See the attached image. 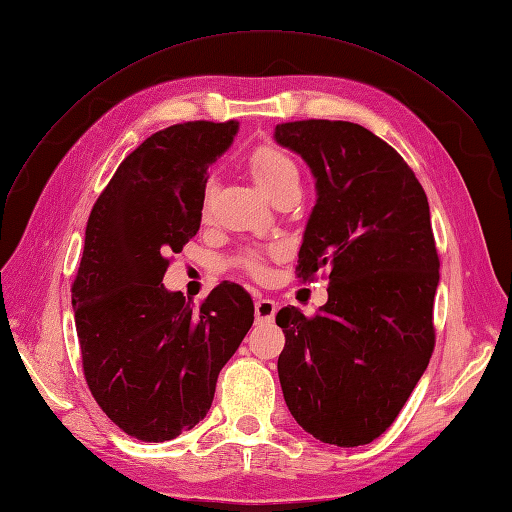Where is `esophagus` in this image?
Wrapping results in <instances>:
<instances>
[{"label":"esophagus","instance_id":"esophagus-1","mask_svg":"<svg viewBox=\"0 0 512 512\" xmlns=\"http://www.w3.org/2000/svg\"><path fill=\"white\" fill-rule=\"evenodd\" d=\"M277 312V303L271 299L260 297L254 305V314H256V322H271L273 316Z\"/></svg>","mask_w":512,"mask_h":512}]
</instances>
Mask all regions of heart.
Returning a JSON list of instances; mask_svg holds the SVG:
<instances>
[{
  "label": "heart",
  "mask_w": 512,
  "mask_h": 512,
  "mask_svg": "<svg viewBox=\"0 0 512 512\" xmlns=\"http://www.w3.org/2000/svg\"><path fill=\"white\" fill-rule=\"evenodd\" d=\"M247 166H250V173L254 181L260 185V190L265 192L269 198L282 190L288 183H299V168L294 164V160L288 156V153L275 145H260L256 147L250 158H247ZM207 198H209V188H207ZM243 267L260 275L262 273V260L256 254H250L243 260Z\"/></svg>",
  "instance_id": "obj_1"
}]
</instances>
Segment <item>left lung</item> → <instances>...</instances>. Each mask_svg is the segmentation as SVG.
Returning a JSON list of instances; mask_svg holds the SVG:
<instances>
[{
  "instance_id": "left-lung-1",
  "label": "left lung",
  "mask_w": 512,
  "mask_h": 512,
  "mask_svg": "<svg viewBox=\"0 0 512 512\" xmlns=\"http://www.w3.org/2000/svg\"><path fill=\"white\" fill-rule=\"evenodd\" d=\"M275 141L316 179L297 275L329 271L316 316L292 305L275 316L286 406L320 442L369 444L393 425L436 344L440 260L427 196L404 158L359 123H280Z\"/></svg>"
}]
</instances>
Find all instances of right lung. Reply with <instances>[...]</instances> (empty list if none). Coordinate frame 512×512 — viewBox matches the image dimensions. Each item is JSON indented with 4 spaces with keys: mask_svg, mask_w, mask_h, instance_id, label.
<instances>
[{
    "mask_svg": "<svg viewBox=\"0 0 512 512\" xmlns=\"http://www.w3.org/2000/svg\"><path fill=\"white\" fill-rule=\"evenodd\" d=\"M237 121H188L151 134L119 164L87 220L72 284L91 395L128 436L164 442L207 416L222 367L254 322L239 284L200 307L162 280L168 256L200 228L207 168Z\"/></svg>",
    "mask_w": 512,
    "mask_h": 512,
    "instance_id": "add662e5",
    "label": "right lung"
}]
</instances>
